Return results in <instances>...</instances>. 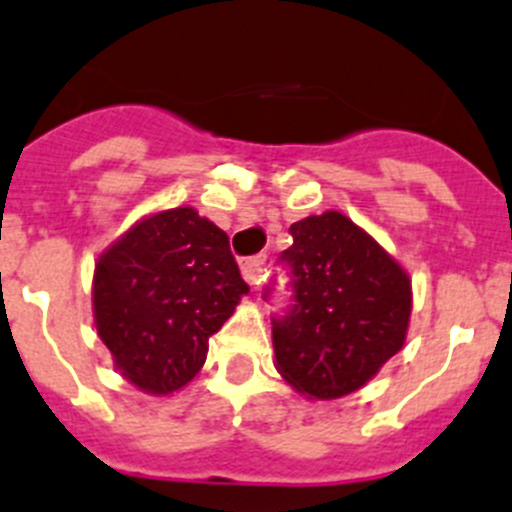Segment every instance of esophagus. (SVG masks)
Segmentation results:
<instances>
[{
  "mask_svg": "<svg viewBox=\"0 0 512 512\" xmlns=\"http://www.w3.org/2000/svg\"><path fill=\"white\" fill-rule=\"evenodd\" d=\"M265 260H267L265 255H255L242 260V278H245L250 285H260L262 265H265Z\"/></svg>",
  "mask_w": 512,
  "mask_h": 512,
  "instance_id": "obj_1",
  "label": "esophagus"
}]
</instances>
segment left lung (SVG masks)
I'll return each mask as SVG.
<instances>
[{"label":"left lung","mask_w":512,"mask_h":512,"mask_svg":"<svg viewBox=\"0 0 512 512\" xmlns=\"http://www.w3.org/2000/svg\"><path fill=\"white\" fill-rule=\"evenodd\" d=\"M290 305L272 318L283 379L310 399L361 389L404 346L412 285L374 237L326 212L290 224ZM272 288L267 285L265 298Z\"/></svg>","instance_id":"left-lung-1"}]
</instances>
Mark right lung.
Returning a JSON list of instances; mask_svg holds the SVG:
<instances>
[{"instance_id":"right-lung-1","label":"right lung","mask_w":512,"mask_h":512,"mask_svg":"<svg viewBox=\"0 0 512 512\" xmlns=\"http://www.w3.org/2000/svg\"><path fill=\"white\" fill-rule=\"evenodd\" d=\"M247 290L227 234L191 207L166 209L100 255L95 328L131 384L171 394L197 376Z\"/></svg>"}]
</instances>
